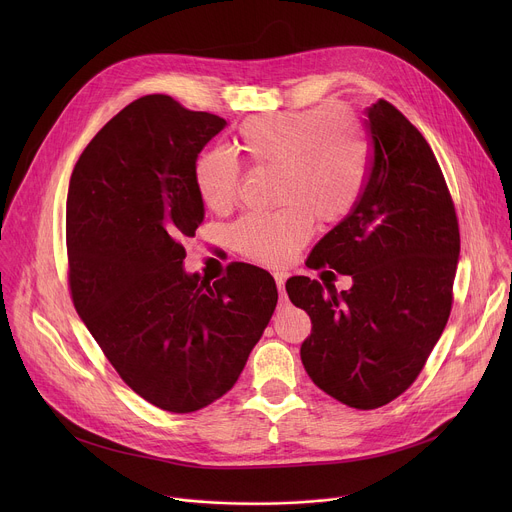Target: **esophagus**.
Masks as SVG:
<instances>
[{
  "mask_svg": "<svg viewBox=\"0 0 512 512\" xmlns=\"http://www.w3.org/2000/svg\"><path fill=\"white\" fill-rule=\"evenodd\" d=\"M273 277H275V283H277L279 294H283V287H285V273H281V271H275V273H273Z\"/></svg>",
  "mask_w": 512,
  "mask_h": 512,
  "instance_id": "34e87169",
  "label": "esophagus"
}]
</instances>
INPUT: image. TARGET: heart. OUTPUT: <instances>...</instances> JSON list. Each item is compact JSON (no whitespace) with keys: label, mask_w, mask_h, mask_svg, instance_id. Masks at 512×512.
<instances>
[{"label":"heart","mask_w":512,"mask_h":512,"mask_svg":"<svg viewBox=\"0 0 512 512\" xmlns=\"http://www.w3.org/2000/svg\"><path fill=\"white\" fill-rule=\"evenodd\" d=\"M237 148L255 166H275L271 212L245 214L233 227L235 247L261 263L281 265L308 241L312 221L332 225L356 204L369 168L367 139L342 107L291 111L241 127ZM194 180L202 202L227 210L239 192V164L227 150L200 156Z\"/></svg>","instance_id":"obj_1"}]
</instances>
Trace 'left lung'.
Segmentation results:
<instances>
[{"instance_id":"obj_1","label":"left lung","mask_w":512,"mask_h":512,"mask_svg":"<svg viewBox=\"0 0 512 512\" xmlns=\"http://www.w3.org/2000/svg\"><path fill=\"white\" fill-rule=\"evenodd\" d=\"M364 123L367 184L306 261L350 275L352 287L296 275L285 289L312 320L300 348L310 379L348 407L377 409L409 389L448 324L460 231L425 137L383 99Z\"/></svg>"}]
</instances>
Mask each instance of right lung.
Returning <instances> with one entry per match:
<instances>
[{
    "instance_id": "right-lung-1",
    "label": "right lung",
    "mask_w": 512,
    "mask_h": 512,
    "mask_svg": "<svg viewBox=\"0 0 512 512\" xmlns=\"http://www.w3.org/2000/svg\"><path fill=\"white\" fill-rule=\"evenodd\" d=\"M225 125L172 97H141L91 139L68 184L72 302L119 377L172 413L237 383L277 304L261 267L233 263L214 283L184 269L182 241L204 221L196 160Z\"/></svg>"
}]
</instances>
